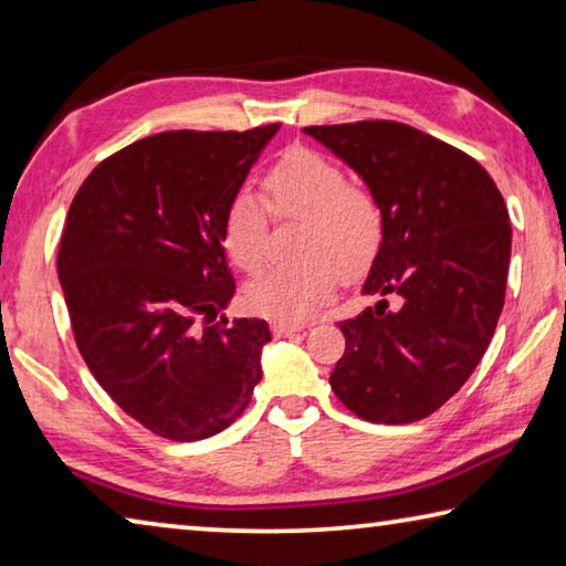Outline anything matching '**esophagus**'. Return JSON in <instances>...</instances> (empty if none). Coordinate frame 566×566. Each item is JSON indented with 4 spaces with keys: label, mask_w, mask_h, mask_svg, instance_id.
Here are the masks:
<instances>
[{
    "label": "esophagus",
    "mask_w": 566,
    "mask_h": 566,
    "mask_svg": "<svg viewBox=\"0 0 566 566\" xmlns=\"http://www.w3.org/2000/svg\"><path fill=\"white\" fill-rule=\"evenodd\" d=\"M296 332H304L302 324H286V322H274L272 324V334L276 339L290 337V334H296Z\"/></svg>",
    "instance_id": "1"
}]
</instances>
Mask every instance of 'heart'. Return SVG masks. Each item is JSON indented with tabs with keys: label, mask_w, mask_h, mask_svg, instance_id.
<instances>
[{
	"label": "heart",
	"mask_w": 566,
	"mask_h": 566,
	"mask_svg": "<svg viewBox=\"0 0 566 566\" xmlns=\"http://www.w3.org/2000/svg\"><path fill=\"white\" fill-rule=\"evenodd\" d=\"M264 191L276 217L302 219L296 234L302 260L262 272L247 286V302L276 322H302L329 300L339 276L354 280L375 264L387 234L385 207L369 187L347 181L337 161L306 147L276 161L264 177ZM222 239L239 270L260 272L270 242L262 199L237 195L224 212Z\"/></svg>",
	"instance_id": "heart-1"
}]
</instances>
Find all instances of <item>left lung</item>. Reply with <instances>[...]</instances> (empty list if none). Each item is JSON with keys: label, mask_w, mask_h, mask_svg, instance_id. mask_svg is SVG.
Returning a JSON list of instances; mask_svg holds the SVG:
<instances>
[{"label": "left lung", "mask_w": 566, "mask_h": 566, "mask_svg": "<svg viewBox=\"0 0 566 566\" xmlns=\"http://www.w3.org/2000/svg\"><path fill=\"white\" fill-rule=\"evenodd\" d=\"M304 132L347 161L387 214L361 286L379 302L339 322L347 347L329 385L359 419H424L457 395L494 337L512 252L504 199L476 159L409 124Z\"/></svg>", "instance_id": "1"}]
</instances>
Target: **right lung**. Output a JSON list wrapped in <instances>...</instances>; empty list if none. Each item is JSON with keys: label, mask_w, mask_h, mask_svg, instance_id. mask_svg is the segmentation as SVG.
Here are the masks:
<instances>
[{"label": "right lung", "mask_w": 566, "mask_h": 566, "mask_svg": "<svg viewBox=\"0 0 566 566\" xmlns=\"http://www.w3.org/2000/svg\"><path fill=\"white\" fill-rule=\"evenodd\" d=\"M280 124L161 132L99 161L74 195L56 272L99 387L171 442L214 437L262 379L264 319H217L234 296L224 212Z\"/></svg>", "instance_id": "add662e5"}]
</instances>
